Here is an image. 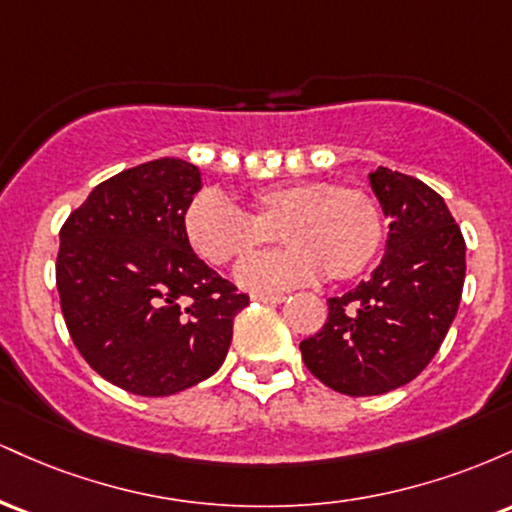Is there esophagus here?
Masks as SVG:
<instances>
[{"instance_id": "esophagus-1", "label": "esophagus", "mask_w": 512, "mask_h": 512, "mask_svg": "<svg viewBox=\"0 0 512 512\" xmlns=\"http://www.w3.org/2000/svg\"><path fill=\"white\" fill-rule=\"evenodd\" d=\"M252 301L264 303V305H279L286 301V296L284 293H255V296H252Z\"/></svg>"}]
</instances>
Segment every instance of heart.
<instances>
[{
	"instance_id": "b5f03b06",
	"label": "heart",
	"mask_w": 512,
	"mask_h": 512,
	"mask_svg": "<svg viewBox=\"0 0 512 512\" xmlns=\"http://www.w3.org/2000/svg\"><path fill=\"white\" fill-rule=\"evenodd\" d=\"M248 211L214 192L199 195L185 214V236L204 262L223 264L250 255L279 228L289 248L240 262L236 281L255 293H279L361 274L378 255L383 219L375 199L356 187L320 180L276 182L245 197Z\"/></svg>"
}]
</instances>
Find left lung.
<instances>
[{
  "mask_svg": "<svg viewBox=\"0 0 512 512\" xmlns=\"http://www.w3.org/2000/svg\"><path fill=\"white\" fill-rule=\"evenodd\" d=\"M390 231L368 281L330 298L322 330L301 342L305 366L349 397L411 383L443 344L464 284V238L426 182L378 166L368 175Z\"/></svg>",
  "mask_w": 512,
  "mask_h": 512,
  "instance_id": "left-lung-1",
  "label": "left lung"
}]
</instances>
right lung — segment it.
<instances>
[{"instance_id":"right-lung-1","label":"right lung","mask_w":512,"mask_h":512,"mask_svg":"<svg viewBox=\"0 0 512 512\" xmlns=\"http://www.w3.org/2000/svg\"><path fill=\"white\" fill-rule=\"evenodd\" d=\"M199 190L197 166L158 158L93 187L60 231L67 330L88 366L132 395L168 397L214 375L250 303L187 243Z\"/></svg>"}]
</instances>
